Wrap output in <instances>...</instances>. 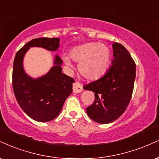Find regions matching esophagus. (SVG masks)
<instances>
[{
  "label": "esophagus",
  "instance_id": "obj_1",
  "mask_svg": "<svg viewBox=\"0 0 159 159\" xmlns=\"http://www.w3.org/2000/svg\"><path fill=\"white\" fill-rule=\"evenodd\" d=\"M72 89H73V92L75 93H80L83 91V87H82V85L80 84L79 83H77V82L73 84Z\"/></svg>",
  "mask_w": 159,
  "mask_h": 159
}]
</instances>
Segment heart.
Wrapping results in <instances>:
<instances>
[{"label":"heart","instance_id":"b5f03b06","mask_svg":"<svg viewBox=\"0 0 159 159\" xmlns=\"http://www.w3.org/2000/svg\"><path fill=\"white\" fill-rule=\"evenodd\" d=\"M72 61L79 63L78 70L84 78L94 81L104 75L110 64V49L104 43L89 42L74 48L70 52ZM64 61L68 66H72L69 57H64Z\"/></svg>","mask_w":159,"mask_h":159}]
</instances>
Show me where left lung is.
I'll return each instance as SVG.
<instances>
[{
  "label": "left lung",
  "instance_id": "obj_1",
  "mask_svg": "<svg viewBox=\"0 0 159 159\" xmlns=\"http://www.w3.org/2000/svg\"><path fill=\"white\" fill-rule=\"evenodd\" d=\"M113 60L104 75L85 85L84 89L95 93L94 103L87 108L92 120L109 124L118 119L130 101L135 80V64L123 45L112 43Z\"/></svg>",
  "mask_w": 159,
  "mask_h": 159
}]
</instances>
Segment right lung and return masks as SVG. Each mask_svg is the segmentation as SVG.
I'll return each mask as SVG.
<instances>
[{"mask_svg": "<svg viewBox=\"0 0 159 159\" xmlns=\"http://www.w3.org/2000/svg\"><path fill=\"white\" fill-rule=\"evenodd\" d=\"M59 41L58 38L32 40L17 52L13 63L12 86L15 98L25 113L38 122L50 121L60 114L65 101L72 93L75 81L63 73V61L57 55L50 70L38 78H32L25 72L24 58L31 47L56 51L60 46Z\"/></svg>", "mask_w": 159, "mask_h": 159, "instance_id": "add662e5", "label": "right lung"}]
</instances>
